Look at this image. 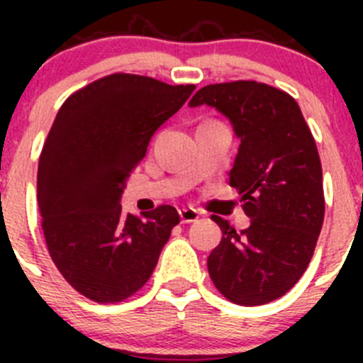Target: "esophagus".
I'll return each instance as SVG.
<instances>
[{"label": "esophagus", "instance_id": "obj_1", "mask_svg": "<svg viewBox=\"0 0 363 363\" xmlns=\"http://www.w3.org/2000/svg\"><path fill=\"white\" fill-rule=\"evenodd\" d=\"M179 216H181L182 223H193L200 218V212L196 211V208L184 207V208H179Z\"/></svg>", "mask_w": 363, "mask_h": 363}]
</instances>
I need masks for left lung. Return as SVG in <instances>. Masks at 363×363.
<instances>
[{"label": "left lung", "mask_w": 363, "mask_h": 363, "mask_svg": "<svg viewBox=\"0 0 363 363\" xmlns=\"http://www.w3.org/2000/svg\"><path fill=\"white\" fill-rule=\"evenodd\" d=\"M221 112L240 140L230 186L242 195L251 225L223 232L207 258L212 283L233 303L262 306L295 286L313 258L325 216L316 142L298 104L255 80L211 84L189 101Z\"/></svg>", "instance_id": "8db88e82"}]
</instances>
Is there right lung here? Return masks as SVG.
<instances>
[{"instance_id":"1","label":"right lung","mask_w":363,"mask_h":363,"mask_svg":"<svg viewBox=\"0 0 363 363\" xmlns=\"http://www.w3.org/2000/svg\"><path fill=\"white\" fill-rule=\"evenodd\" d=\"M193 91L113 73L73 93L54 119L36 177L42 230L57 270L94 302L140 290L179 223L172 205L137 218L119 202L155 131Z\"/></svg>"}]
</instances>
